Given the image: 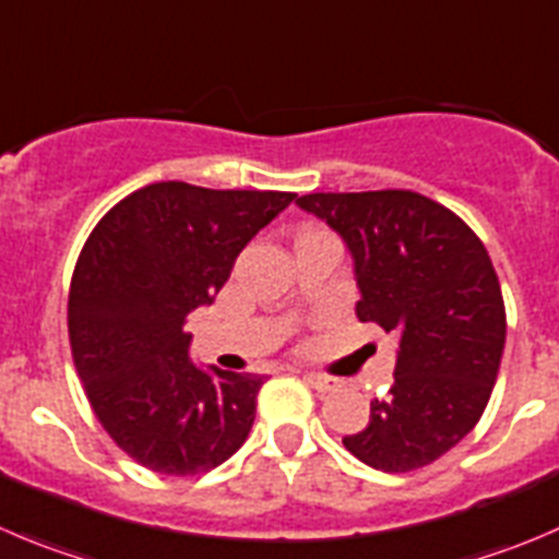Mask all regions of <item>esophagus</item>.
I'll return each mask as SVG.
<instances>
[{"label":"esophagus","instance_id":"esophagus-1","mask_svg":"<svg viewBox=\"0 0 559 559\" xmlns=\"http://www.w3.org/2000/svg\"><path fill=\"white\" fill-rule=\"evenodd\" d=\"M306 382L311 384L313 390H319V393H330V390H335L341 384L335 377H328V373H317V371H308Z\"/></svg>","mask_w":559,"mask_h":559}]
</instances>
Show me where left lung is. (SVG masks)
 <instances>
[{
  "mask_svg": "<svg viewBox=\"0 0 559 559\" xmlns=\"http://www.w3.org/2000/svg\"><path fill=\"white\" fill-rule=\"evenodd\" d=\"M355 257L357 319L399 335L388 395L344 448L382 473H412L464 440L484 415L506 349V302L480 237L415 191L306 193Z\"/></svg>",
  "mask_w": 559,
  "mask_h": 559,
  "instance_id": "1",
  "label": "left lung"
}]
</instances>
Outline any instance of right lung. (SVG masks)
Masks as SVG:
<instances>
[{
    "mask_svg": "<svg viewBox=\"0 0 559 559\" xmlns=\"http://www.w3.org/2000/svg\"><path fill=\"white\" fill-rule=\"evenodd\" d=\"M295 193L153 182L114 204L75 262L68 333L106 435L160 475L210 473L246 442L264 379L188 360L186 317Z\"/></svg>",
    "mask_w": 559,
    "mask_h": 559,
    "instance_id": "1",
    "label": "right lung"
}]
</instances>
